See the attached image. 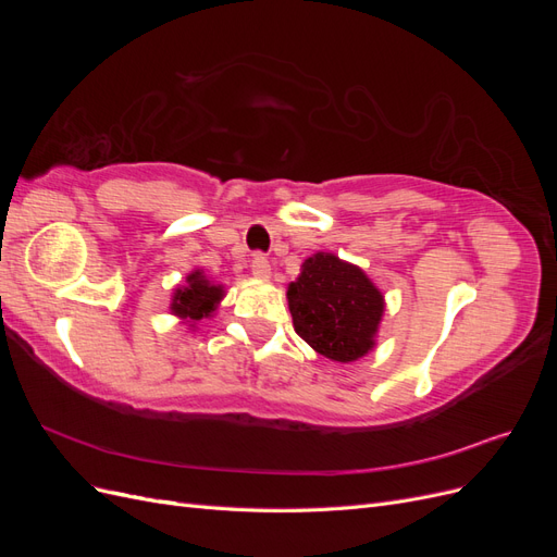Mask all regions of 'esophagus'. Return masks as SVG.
Here are the masks:
<instances>
[{"mask_svg": "<svg viewBox=\"0 0 557 557\" xmlns=\"http://www.w3.org/2000/svg\"><path fill=\"white\" fill-rule=\"evenodd\" d=\"M250 269L258 278H269V274H272V264H269V260L262 256V252H256V256H252Z\"/></svg>", "mask_w": 557, "mask_h": 557, "instance_id": "34e87169", "label": "esophagus"}]
</instances>
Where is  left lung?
Segmentation results:
<instances>
[{
  "mask_svg": "<svg viewBox=\"0 0 557 557\" xmlns=\"http://www.w3.org/2000/svg\"><path fill=\"white\" fill-rule=\"evenodd\" d=\"M288 305L295 332L320 356L352 362L374 348L383 295L362 269L315 252L290 283Z\"/></svg>",
  "mask_w": 557,
  "mask_h": 557,
  "instance_id": "left-lung-1",
  "label": "left lung"
}]
</instances>
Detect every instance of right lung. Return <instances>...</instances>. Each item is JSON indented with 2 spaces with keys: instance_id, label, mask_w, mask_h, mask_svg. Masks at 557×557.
Segmentation results:
<instances>
[{
  "instance_id": "1",
  "label": "right lung",
  "mask_w": 557,
  "mask_h": 557,
  "mask_svg": "<svg viewBox=\"0 0 557 557\" xmlns=\"http://www.w3.org/2000/svg\"><path fill=\"white\" fill-rule=\"evenodd\" d=\"M223 297L221 285L209 283L201 272H193L188 276V285L176 290L172 311L181 318L201 320L205 315H211L215 311V305Z\"/></svg>"
}]
</instances>
